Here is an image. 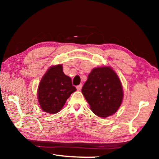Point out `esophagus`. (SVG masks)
<instances>
[{
    "instance_id": "34e87169",
    "label": "esophagus",
    "mask_w": 159,
    "mask_h": 159,
    "mask_svg": "<svg viewBox=\"0 0 159 159\" xmlns=\"http://www.w3.org/2000/svg\"><path fill=\"white\" fill-rule=\"evenodd\" d=\"M81 88H82V84H80V85L76 86V89H77V90L79 91V90H81Z\"/></svg>"
}]
</instances>
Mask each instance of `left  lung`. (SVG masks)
I'll list each match as a JSON object with an SVG mask.
<instances>
[{"instance_id": "left-lung-1", "label": "left lung", "mask_w": 159, "mask_h": 159, "mask_svg": "<svg viewBox=\"0 0 159 159\" xmlns=\"http://www.w3.org/2000/svg\"><path fill=\"white\" fill-rule=\"evenodd\" d=\"M81 91L92 111L102 118L116 112L123 101L121 83L109 66L93 69Z\"/></svg>"}]
</instances>
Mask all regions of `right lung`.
I'll list each match as a JSON object with an SVG mask.
<instances>
[{
  "label": "right lung",
  "instance_id": "right-lung-1",
  "mask_svg": "<svg viewBox=\"0 0 159 159\" xmlns=\"http://www.w3.org/2000/svg\"><path fill=\"white\" fill-rule=\"evenodd\" d=\"M76 90L71 78L64 74L62 65L58 64L50 67L43 76L38 88V100L43 111L55 114Z\"/></svg>",
  "mask_w": 159,
  "mask_h": 159
}]
</instances>
